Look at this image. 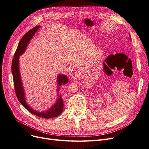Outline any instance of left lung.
Segmentation results:
<instances>
[{
	"instance_id": "obj_1",
	"label": "left lung",
	"mask_w": 149,
	"mask_h": 149,
	"mask_svg": "<svg viewBox=\"0 0 149 149\" xmlns=\"http://www.w3.org/2000/svg\"><path fill=\"white\" fill-rule=\"evenodd\" d=\"M129 36H130V38H131V36H130V35L129 34Z\"/></svg>"
}]
</instances>
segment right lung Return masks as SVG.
<instances>
[{"instance_id": "1", "label": "right lung", "mask_w": 149, "mask_h": 149, "mask_svg": "<svg viewBox=\"0 0 149 149\" xmlns=\"http://www.w3.org/2000/svg\"><path fill=\"white\" fill-rule=\"evenodd\" d=\"M39 28H40V26H37L32 29L30 30L21 39L18 45H17V47L13 58L12 63H11V71H12L15 90L16 97L22 105L30 112L32 113L35 116H37L41 118H51L58 116L63 111V102L61 95L58 92L61 86L68 83V79L67 76L63 74H58L57 75V98L55 103L52 104L51 108L48 109L44 111H38L37 110H34L33 108H32L27 102L25 91L23 87L19 70V56L24 53L30 41L32 39L35 33L38 31Z\"/></svg>"}]
</instances>
